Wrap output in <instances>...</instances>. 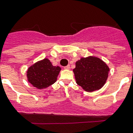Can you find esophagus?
<instances>
[{
	"mask_svg": "<svg viewBox=\"0 0 133 133\" xmlns=\"http://www.w3.org/2000/svg\"><path fill=\"white\" fill-rule=\"evenodd\" d=\"M64 68H65V69H66V70H69V69L70 68V65H66V66H65V67H64Z\"/></svg>",
	"mask_w": 133,
	"mask_h": 133,
	"instance_id": "obj_1",
	"label": "esophagus"
}]
</instances>
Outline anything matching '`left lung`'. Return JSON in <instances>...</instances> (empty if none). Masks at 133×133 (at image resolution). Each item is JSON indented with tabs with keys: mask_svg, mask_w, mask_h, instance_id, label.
Segmentation results:
<instances>
[{
	"mask_svg": "<svg viewBox=\"0 0 133 133\" xmlns=\"http://www.w3.org/2000/svg\"><path fill=\"white\" fill-rule=\"evenodd\" d=\"M109 71L106 63L92 56L81 58L73 70L76 83L88 92L101 89L106 82Z\"/></svg>",
	"mask_w": 133,
	"mask_h": 133,
	"instance_id": "8db88e82",
	"label": "left lung"
}]
</instances>
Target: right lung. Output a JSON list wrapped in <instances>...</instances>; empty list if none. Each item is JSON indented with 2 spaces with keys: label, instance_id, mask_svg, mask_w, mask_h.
Segmentation results:
<instances>
[{
  "label": "right lung",
  "instance_id": "1",
  "mask_svg": "<svg viewBox=\"0 0 133 133\" xmlns=\"http://www.w3.org/2000/svg\"><path fill=\"white\" fill-rule=\"evenodd\" d=\"M61 68L53 66L48 59L38 61L27 71L28 80L38 89L46 88L56 82Z\"/></svg>",
  "mask_w": 133,
  "mask_h": 133
}]
</instances>
